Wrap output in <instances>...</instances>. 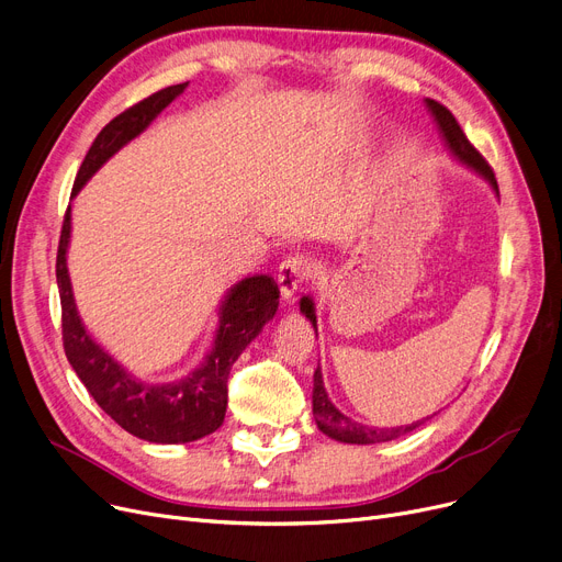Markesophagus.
Wrapping results in <instances>:
<instances>
[{
  "instance_id": "obj_1",
  "label": "esophagus",
  "mask_w": 562,
  "mask_h": 562,
  "mask_svg": "<svg viewBox=\"0 0 562 562\" xmlns=\"http://www.w3.org/2000/svg\"><path fill=\"white\" fill-rule=\"evenodd\" d=\"M308 274H311V262L304 256L300 254L288 256L277 270V283H279L281 295L290 300L308 281Z\"/></svg>"
}]
</instances>
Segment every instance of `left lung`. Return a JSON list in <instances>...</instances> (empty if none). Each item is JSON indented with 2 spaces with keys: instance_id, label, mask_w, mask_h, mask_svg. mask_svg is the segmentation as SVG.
Returning a JSON list of instances; mask_svg holds the SVG:
<instances>
[{
  "instance_id": "obj_1",
  "label": "left lung",
  "mask_w": 562,
  "mask_h": 562,
  "mask_svg": "<svg viewBox=\"0 0 562 562\" xmlns=\"http://www.w3.org/2000/svg\"><path fill=\"white\" fill-rule=\"evenodd\" d=\"M425 106H427V112L432 114V119L439 127V135L446 144V148L450 150V155L456 157L462 167L471 169L475 176H480L485 182H490V187L498 196V184H496L492 167L485 162L483 155H480L471 146V142L467 139V135L462 132L460 123L456 121V116H452L443 104H439L437 100H430V98H425ZM300 311L308 317V323L313 325V329L317 334L315 304H313L311 295H304L300 300ZM313 416H315L319 432H325L327 437H331L336 441L359 443V446L393 441L397 437H403V435L416 430V427L423 423V420H416L412 425H400V427H368V425H361V423L352 420L350 416H345L329 400L325 382H323V370H319V368L313 372Z\"/></svg>"
}]
</instances>
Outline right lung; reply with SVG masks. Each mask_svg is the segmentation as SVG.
Wrapping results in <instances>:
<instances>
[{
  "label": "right lung",
  "instance_id": "obj_1",
  "mask_svg": "<svg viewBox=\"0 0 562 562\" xmlns=\"http://www.w3.org/2000/svg\"><path fill=\"white\" fill-rule=\"evenodd\" d=\"M184 89L187 82L167 87L106 123L77 171L70 199L79 194L106 159L114 157L132 139H137ZM70 228L68 205L57 251L64 350L98 407L106 416H112L125 432L150 443H190L215 432L226 416V382L231 366L279 308V285L274 279L270 274L245 277L226 292L217 313L220 323L212 347L190 375L173 382H146L132 375L125 366L106 352L87 331L82 317L77 313L66 260Z\"/></svg>",
  "mask_w": 562,
  "mask_h": 562
}]
</instances>
